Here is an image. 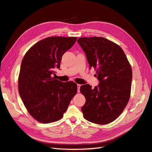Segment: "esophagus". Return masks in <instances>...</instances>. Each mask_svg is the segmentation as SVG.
Returning <instances> with one entry per match:
<instances>
[{"instance_id":"obj_1","label":"esophagus","mask_w":152,"mask_h":152,"mask_svg":"<svg viewBox=\"0 0 152 152\" xmlns=\"http://www.w3.org/2000/svg\"><path fill=\"white\" fill-rule=\"evenodd\" d=\"M81 85L80 84H77V92L79 93L80 92V88Z\"/></svg>"}]
</instances>
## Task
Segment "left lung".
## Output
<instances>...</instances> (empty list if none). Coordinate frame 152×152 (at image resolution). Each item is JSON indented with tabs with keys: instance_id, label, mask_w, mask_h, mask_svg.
Wrapping results in <instances>:
<instances>
[{
	"instance_id": "obj_1",
	"label": "left lung",
	"mask_w": 152,
	"mask_h": 152,
	"mask_svg": "<svg viewBox=\"0 0 152 152\" xmlns=\"http://www.w3.org/2000/svg\"><path fill=\"white\" fill-rule=\"evenodd\" d=\"M77 42L100 82L94 88L89 84L80 87L86 99L81 108L83 117L96 124L111 123L122 113L130 99L131 65L122 48L107 39L82 37Z\"/></svg>"
}]
</instances>
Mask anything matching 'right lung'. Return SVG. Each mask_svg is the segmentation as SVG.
I'll return each mask as SVG.
<instances>
[{
  "label": "right lung",
  "mask_w": 152,
  "mask_h": 152,
  "mask_svg": "<svg viewBox=\"0 0 152 152\" xmlns=\"http://www.w3.org/2000/svg\"><path fill=\"white\" fill-rule=\"evenodd\" d=\"M75 37H50L41 40L26 52L18 79L20 96L31 116L42 124L61 118L77 92V85L54 77L64 54L74 45Z\"/></svg>",
  "instance_id": "1"
}]
</instances>
